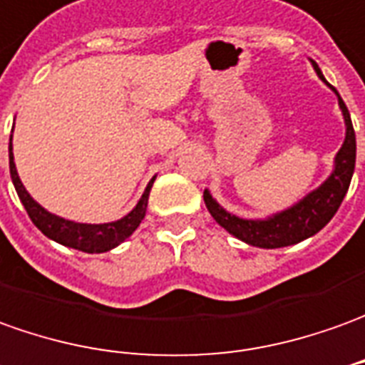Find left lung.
Wrapping results in <instances>:
<instances>
[{"label": "left lung", "instance_id": "1", "mask_svg": "<svg viewBox=\"0 0 365 365\" xmlns=\"http://www.w3.org/2000/svg\"><path fill=\"white\" fill-rule=\"evenodd\" d=\"M312 67L322 81L336 93L338 105L344 115V125H346V137H344L340 150L334 157V168H331L330 177L326 178L320 187L314 188L306 197L300 198L298 202H294L292 207L284 208L280 212H274L266 218L236 216L220 207L212 198L208 188H205V195H202L208 212L212 215L216 222L235 238L242 240L246 245L256 246V248H270V250L284 248V246L298 245L316 232H320L322 228L330 222L331 216L338 212L341 200L350 188L351 175L356 168V133H354V125H351L350 110L346 107V103L341 101L340 93L326 81V77L322 75L316 61H312Z\"/></svg>", "mask_w": 365, "mask_h": 365}]
</instances>
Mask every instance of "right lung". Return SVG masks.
<instances>
[{"label":"right lung","instance_id":"obj_1","mask_svg":"<svg viewBox=\"0 0 365 365\" xmlns=\"http://www.w3.org/2000/svg\"><path fill=\"white\" fill-rule=\"evenodd\" d=\"M14 135L9 137V173H11V180L17 190V197L21 200V205L27 210L29 218L34 220V225L43 232L47 238H51L55 242L63 246H69L81 252H89V255H101V252H109L115 246L125 242L140 225V220L147 215V202H149L150 188L155 178L149 180V185L145 188L143 197L139 198L137 207L130 210L129 215H125L119 220L113 222H103V225H87V222H75V220H67L63 216H57L45 210L34 197L25 190L21 178L17 175V167L14 160V145H11Z\"/></svg>","mask_w":365,"mask_h":365}]
</instances>
